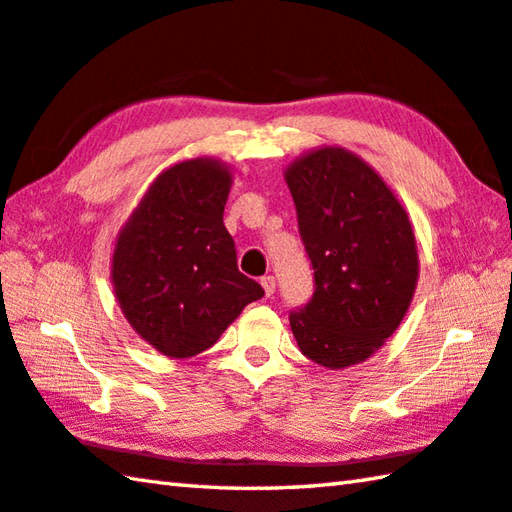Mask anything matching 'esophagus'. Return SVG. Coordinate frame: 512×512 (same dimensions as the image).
Instances as JSON below:
<instances>
[{"instance_id": "obj_1", "label": "esophagus", "mask_w": 512, "mask_h": 512, "mask_svg": "<svg viewBox=\"0 0 512 512\" xmlns=\"http://www.w3.org/2000/svg\"><path fill=\"white\" fill-rule=\"evenodd\" d=\"M262 288H264V293L271 297L275 293V277L273 275H264L262 277Z\"/></svg>"}]
</instances>
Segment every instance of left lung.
Segmentation results:
<instances>
[{
  "label": "left lung",
  "mask_w": 512,
  "mask_h": 512,
  "mask_svg": "<svg viewBox=\"0 0 512 512\" xmlns=\"http://www.w3.org/2000/svg\"><path fill=\"white\" fill-rule=\"evenodd\" d=\"M315 291L291 311L306 358L342 369L367 360L398 329L416 291L418 253L407 212L387 183L342 147L286 167Z\"/></svg>",
  "instance_id": "obj_1"
}]
</instances>
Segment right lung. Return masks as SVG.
I'll use <instances>...</instances> for the list:
<instances>
[{"label":"right lung","mask_w":512,"mask_h":512,"mask_svg":"<svg viewBox=\"0 0 512 512\" xmlns=\"http://www.w3.org/2000/svg\"><path fill=\"white\" fill-rule=\"evenodd\" d=\"M232 174L215 159L167 167L118 232L111 284L127 322L170 358L215 345L264 288L237 268L224 226Z\"/></svg>","instance_id":"1"}]
</instances>
